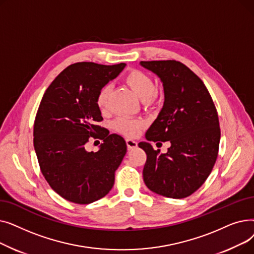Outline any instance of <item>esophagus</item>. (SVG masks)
<instances>
[{"mask_svg": "<svg viewBox=\"0 0 254 254\" xmlns=\"http://www.w3.org/2000/svg\"><path fill=\"white\" fill-rule=\"evenodd\" d=\"M126 142H127V148L128 149H134V148H136L137 146H138V142L137 141L132 140V139H129V138L127 139Z\"/></svg>", "mask_w": 254, "mask_h": 254, "instance_id": "obj_1", "label": "esophagus"}]
</instances>
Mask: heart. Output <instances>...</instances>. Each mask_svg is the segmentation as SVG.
<instances>
[{"instance_id":"1","label":"heart","mask_w":254,"mask_h":254,"mask_svg":"<svg viewBox=\"0 0 254 254\" xmlns=\"http://www.w3.org/2000/svg\"><path fill=\"white\" fill-rule=\"evenodd\" d=\"M126 81L130 88L135 91L136 95L144 102L151 100L155 96L156 85L153 79L148 74L140 70H132L127 75ZM110 90V84H105L98 91L96 103L99 109L102 111H105L108 108ZM143 125L144 124L142 120L128 116H119L112 124L113 127L120 134L128 137H135L139 135Z\"/></svg>"}]
</instances>
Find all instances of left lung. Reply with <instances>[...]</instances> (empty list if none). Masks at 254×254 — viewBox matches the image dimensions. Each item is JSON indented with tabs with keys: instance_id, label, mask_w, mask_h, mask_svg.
Here are the masks:
<instances>
[{
	"instance_id": "left-lung-1",
	"label": "left lung",
	"mask_w": 254,
	"mask_h": 254,
	"mask_svg": "<svg viewBox=\"0 0 254 254\" xmlns=\"http://www.w3.org/2000/svg\"><path fill=\"white\" fill-rule=\"evenodd\" d=\"M163 82L165 102L146 132L148 141H170L167 153L148 142L139 147L147 155L143 179L147 188L171 198H183L201 188L218 155L220 127L215 105L190 68L177 61L140 62Z\"/></svg>"
}]
</instances>
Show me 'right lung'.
<instances>
[{"mask_svg":"<svg viewBox=\"0 0 254 254\" xmlns=\"http://www.w3.org/2000/svg\"><path fill=\"white\" fill-rule=\"evenodd\" d=\"M125 66V63L73 64L53 80L40 103L34 124L35 151L50 188L66 201L90 204L113 188L127 144L122 136L109 135L97 125L103 117L96 99L99 89ZM90 136L103 140L97 153L85 149Z\"/></svg>","mask_w":254,"mask_h":254,"instance_id":"right-lung-1","label":"right lung"}]
</instances>
